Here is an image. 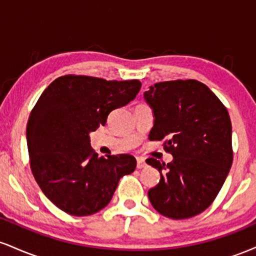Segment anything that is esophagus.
Instances as JSON below:
<instances>
[{
  "label": "esophagus",
  "instance_id": "obj_1",
  "mask_svg": "<svg viewBox=\"0 0 256 256\" xmlns=\"http://www.w3.org/2000/svg\"><path fill=\"white\" fill-rule=\"evenodd\" d=\"M146 167V161L143 158H137V168H143Z\"/></svg>",
  "mask_w": 256,
  "mask_h": 256
}]
</instances>
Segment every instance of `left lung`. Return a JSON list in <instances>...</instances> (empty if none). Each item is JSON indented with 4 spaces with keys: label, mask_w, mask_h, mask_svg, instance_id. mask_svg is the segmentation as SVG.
I'll return each mask as SVG.
<instances>
[{
    "label": "left lung",
    "mask_w": 256,
    "mask_h": 256,
    "mask_svg": "<svg viewBox=\"0 0 256 256\" xmlns=\"http://www.w3.org/2000/svg\"><path fill=\"white\" fill-rule=\"evenodd\" d=\"M154 114L149 140H166L170 164L146 158L160 172L148 192L152 207L171 219L192 218L210 207L232 165L228 110L207 85L194 79L154 84L144 92Z\"/></svg>",
    "instance_id": "obj_1"
}]
</instances>
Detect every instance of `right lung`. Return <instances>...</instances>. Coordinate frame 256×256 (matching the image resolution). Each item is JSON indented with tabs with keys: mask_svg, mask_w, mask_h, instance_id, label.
<instances>
[{
	"mask_svg": "<svg viewBox=\"0 0 256 256\" xmlns=\"http://www.w3.org/2000/svg\"><path fill=\"white\" fill-rule=\"evenodd\" d=\"M140 80L116 82L64 76L43 91L26 128L30 166L37 184L56 207L76 216L110 204L120 178L136 168L128 154L98 158L90 132L106 125L112 110L132 101Z\"/></svg>",
	"mask_w": 256,
	"mask_h": 256,
	"instance_id": "obj_1",
	"label": "right lung"
}]
</instances>
